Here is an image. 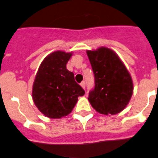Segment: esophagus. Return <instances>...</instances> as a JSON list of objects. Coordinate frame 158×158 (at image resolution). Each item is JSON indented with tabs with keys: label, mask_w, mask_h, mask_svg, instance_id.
<instances>
[{
	"label": "esophagus",
	"mask_w": 158,
	"mask_h": 158,
	"mask_svg": "<svg viewBox=\"0 0 158 158\" xmlns=\"http://www.w3.org/2000/svg\"><path fill=\"white\" fill-rule=\"evenodd\" d=\"M80 85L82 86V89H85V82L84 81H83V82H81V83H80Z\"/></svg>",
	"instance_id": "esophagus-1"
}]
</instances>
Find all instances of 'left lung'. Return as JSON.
Listing matches in <instances>:
<instances>
[{"mask_svg":"<svg viewBox=\"0 0 158 158\" xmlns=\"http://www.w3.org/2000/svg\"><path fill=\"white\" fill-rule=\"evenodd\" d=\"M94 76L89 94L91 105L99 114L114 115L123 110L133 92L132 77L117 54L105 47L87 51Z\"/></svg>","mask_w":158,"mask_h":158,"instance_id":"8db88e82","label":"left lung"}]
</instances>
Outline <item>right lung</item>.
<instances>
[{
	"mask_svg": "<svg viewBox=\"0 0 158 158\" xmlns=\"http://www.w3.org/2000/svg\"><path fill=\"white\" fill-rule=\"evenodd\" d=\"M72 53L54 51L44 59L35 78L32 99L46 117L59 119L72 112L84 89L75 81L73 73L66 69Z\"/></svg>",
	"mask_w": 158,
	"mask_h": 158,
	"instance_id": "1",
	"label": "right lung"
}]
</instances>
